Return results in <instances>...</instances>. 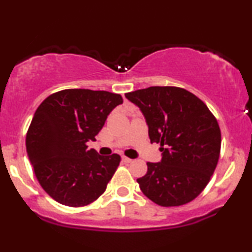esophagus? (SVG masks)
<instances>
[{
  "mask_svg": "<svg viewBox=\"0 0 252 252\" xmlns=\"http://www.w3.org/2000/svg\"><path fill=\"white\" fill-rule=\"evenodd\" d=\"M122 160L124 163H131L132 162L131 158H129V157H126V156L122 157Z\"/></svg>",
  "mask_w": 252,
  "mask_h": 252,
  "instance_id": "1",
  "label": "esophagus"
}]
</instances>
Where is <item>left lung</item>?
<instances>
[{"mask_svg": "<svg viewBox=\"0 0 252 252\" xmlns=\"http://www.w3.org/2000/svg\"><path fill=\"white\" fill-rule=\"evenodd\" d=\"M149 128L151 143H160V162H148L137 178L142 192L160 207H178L201 193L216 169L220 129L204 102L177 87H149L126 94Z\"/></svg>", "mask_w": 252, "mask_h": 252, "instance_id": "1", "label": "left lung"}]
</instances>
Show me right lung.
I'll use <instances>...</instances> for the list:
<instances>
[{"label": "right lung", "mask_w": 252, "mask_h": 252, "mask_svg": "<svg viewBox=\"0 0 252 252\" xmlns=\"http://www.w3.org/2000/svg\"><path fill=\"white\" fill-rule=\"evenodd\" d=\"M123 98L103 90L65 89L48 96L35 111L26 147L44 191L68 207H84L107 189L121 162L117 154L88 150L108 115Z\"/></svg>", "instance_id": "add662e5"}]
</instances>
